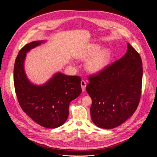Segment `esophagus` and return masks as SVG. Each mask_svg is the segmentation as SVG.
Returning <instances> with one entry per match:
<instances>
[{
    "mask_svg": "<svg viewBox=\"0 0 157 157\" xmlns=\"http://www.w3.org/2000/svg\"><path fill=\"white\" fill-rule=\"evenodd\" d=\"M81 88H82V91L83 92L85 91L86 90V82L84 80H82L81 81Z\"/></svg>",
    "mask_w": 157,
    "mask_h": 157,
    "instance_id": "obj_1",
    "label": "esophagus"
}]
</instances>
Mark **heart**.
I'll list each match as a JSON object with an SVG mask.
<instances>
[{"mask_svg":"<svg viewBox=\"0 0 157 157\" xmlns=\"http://www.w3.org/2000/svg\"><path fill=\"white\" fill-rule=\"evenodd\" d=\"M100 46L96 44H91L83 49L77 55V58L81 59H87L86 63V69L90 73H98L105 67L110 61L112 53L109 49L104 48L99 50Z\"/></svg>","mask_w":157,"mask_h":157,"instance_id":"heart-1","label":"heart"}]
</instances>
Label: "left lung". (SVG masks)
I'll return each mask as SVG.
<instances>
[{
    "label": "left lung",
    "instance_id": "8db88e82",
    "mask_svg": "<svg viewBox=\"0 0 157 157\" xmlns=\"http://www.w3.org/2000/svg\"><path fill=\"white\" fill-rule=\"evenodd\" d=\"M125 55L88 77L93 122L102 128L119 126L133 115L141 97L143 68L139 53L129 43Z\"/></svg>",
    "mask_w": 157,
    "mask_h": 157
}]
</instances>
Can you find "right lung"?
Listing matches in <instances>:
<instances>
[{"instance_id":"add662e5","label":"right lung","mask_w":157,"mask_h":157,"mask_svg":"<svg viewBox=\"0 0 157 157\" xmlns=\"http://www.w3.org/2000/svg\"><path fill=\"white\" fill-rule=\"evenodd\" d=\"M43 42L32 41L20 50L14 64L13 82L18 102L24 113L39 125L53 128L68 119L70 102L82 92L81 78L58 73L45 84H32L24 71V59L27 52Z\"/></svg>"}]
</instances>
